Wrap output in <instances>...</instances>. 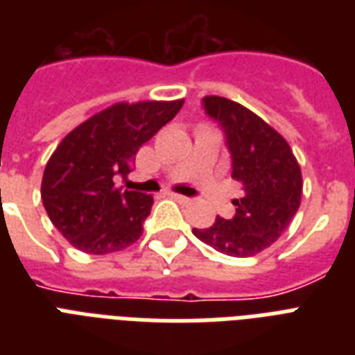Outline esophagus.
I'll list each match as a JSON object with an SVG mask.
<instances>
[{
	"mask_svg": "<svg viewBox=\"0 0 355 355\" xmlns=\"http://www.w3.org/2000/svg\"><path fill=\"white\" fill-rule=\"evenodd\" d=\"M171 199H175L177 202H180V205H188V202H191V199H188V197H184V195H178V193H167Z\"/></svg>",
	"mask_w": 355,
	"mask_h": 355,
	"instance_id": "obj_1",
	"label": "esophagus"
}]
</instances>
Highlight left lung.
<instances>
[{
	"instance_id": "obj_1",
	"label": "left lung",
	"mask_w": 355,
	"mask_h": 355,
	"mask_svg": "<svg viewBox=\"0 0 355 355\" xmlns=\"http://www.w3.org/2000/svg\"><path fill=\"white\" fill-rule=\"evenodd\" d=\"M202 108L221 128L243 197L234 200L232 219L217 216L193 234L217 252L248 258L269 248L293 221L302 197L300 167L286 139L239 103L208 96Z\"/></svg>"
}]
</instances>
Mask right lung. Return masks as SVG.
Wrapping results in <instances>:
<instances>
[{
    "mask_svg": "<svg viewBox=\"0 0 355 355\" xmlns=\"http://www.w3.org/2000/svg\"><path fill=\"white\" fill-rule=\"evenodd\" d=\"M184 101L118 103L73 128L47 162L42 202L75 248L108 254L132 245L144 230L153 197L118 186L136 153L182 108Z\"/></svg>",
    "mask_w": 355,
    "mask_h": 355,
    "instance_id": "obj_1",
    "label": "right lung"
}]
</instances>
